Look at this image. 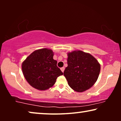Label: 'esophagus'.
Instances as JSON below:
<instances>
[{
    "instance_id": "1",
    "label": "esophagus",
    "mask_w": 121,
    "mask_h": 121,
    "mask_svg": "<svg viewBox=\"0 0 121 121\" xmlns=\"http://www.w3.org/2000/svg\"><path fill=\"white\" fill-rule=\"evenodd\" d=\"M64 69H65V68H64V67H62V68H60V70H62V72L63 73L64 72Z\"/></svg>"
}]
</instances>
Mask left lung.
Wrapping results in <instances>:
<instances>
[{
  "mask_svg": "<svg viewBox=\"0 0 121 121\" xmlns=\"http://www.w3.org/2000/svg\"><path fill=\"white\" fill-rule=\"evenodd\" d=\"M68 67L64 75L68 84L77 92H83L94 85L100 72V64L92 55L82 51L68 53Z\"/></svg>",
  "mask_w": 121,
  "mask_h": 121,
  "instance_id": "obj_1",
  "label": "left lung"
}]
</instances>
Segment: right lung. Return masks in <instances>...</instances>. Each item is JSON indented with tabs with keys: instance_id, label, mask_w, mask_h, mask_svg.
Segmentation results:
<instances>
[{
	"instance_id": "obj_1",
	"label": "right lung",
	"mask_w": 121,
	"mask_h": 121,
	"mask_svg": "<svg viewBox=\"0 0 121 121\" xmlns=\"http://www.w3.org/2000/svg\"><path fill=\"white\" fill-rule=\"evenodd\" d=\"M50 49H37L22 62L23 74L31 86L39 90H47L53 86L59 76L63 75Z\"/></svg>"
}]
</instances>
